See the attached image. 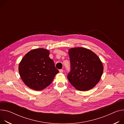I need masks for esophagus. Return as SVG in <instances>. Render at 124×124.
<instances>
[{
	"label": "esophagus",
	"mask_w": 124,
	"mask_h": 124,
	"mask_svg": "<svg viewBox=\"0 0 124 124\" xmlns=\"http://www.w3.org/2000/svg\"><path fill=\"white\" fill-rule=\"evenodd\" d=\"M63 69H60V70H59V72L60 73H63Z\"/></svg>",
	"instance_id": "obj_1"
}]
</instances>
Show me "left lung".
<instances>
[{"mask_svg":"<svg viewBox=\"0 0 124 124\" xmlns=\"http://www.w3.org/2000/svg\"><path fill=\"white\" fill-rule=\"evenodd\" d=\"M71 71L67 78L77 90L87 91L99 82L103 66L98 56L92 50L84 47L70 48L68 51Z\"/></svg>","mask_w":124,"mask_h":124,"instance_id":"1","label":"left lung"}]
</instances>
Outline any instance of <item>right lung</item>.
<instances>
[{
    "instance_id": "obj_1",
    "label": "right lung",
    "mask_w": 124,
    "mask_h": 124,
    "mask_svg": "<svg viewBox=\"0 0 124 124\" xmlns=\"http://www.w3.org/2000/svg\"><path fill=\"white\" fill-rule=\"evenodd\" d=\"M49 55V51L46 49H34L28 52L20 62V76L31 89L41 91L46 87L59 72Z\"/></svg>"
}]
</instances>
